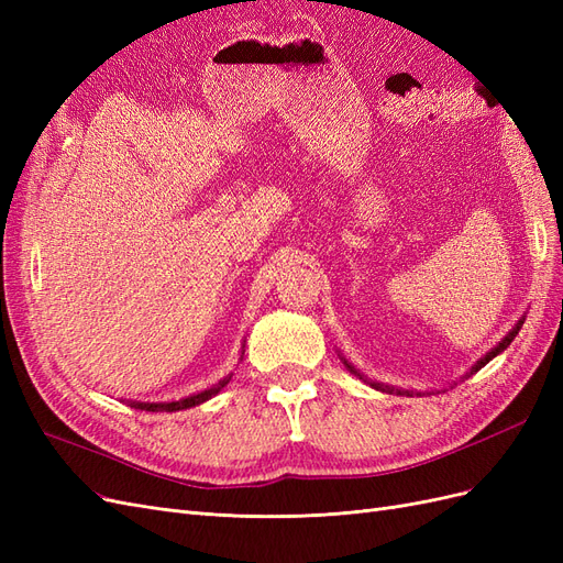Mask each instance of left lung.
Listing matches in <instances>:
<instances>
[{
	"mask_svg": "<svg viewBox=\"0 0 563 563\" xmlns=\"http://www.w3.org/2000/svg\"><path fill=\"white\" fill-rule=\"evenodd\" d=\"M521 323H523V321H519V323H517V327H515L512 331H509V333H507V335H505V338L500 340V343H498V347H493V350H490V352H488V354L484 356V360H482L479 364H476V366H474L472 371H479L482 366H486V364H488V362L493 360V356H498V354H500V352H503V350H505V347H507L509 343H512V340H515V335H517V333H519V329H521ZM345 366H347V368H350L352 373H356V371H354V368H352V366H350L347 362H345ZM356 376H360V373H356ZM360 378H362V376H360ZM371 385H373V387H376V389H389V387H383L380 383H371ZM389 391H391V389H389ZM399 395H401V391H399Z\"/></svg>",
	"mask_w": 563,
	"mask_h": 563,
	"instance_id": "1",
	"label": "left lung"
}]
</instances>
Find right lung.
<instances>
[{"instance_id": "obj_1", "label": "right lung", "mask_w": 563, "mask_h": 563, "mask_svg": "<svg viewBox=\"0 0 563 563\" xmlns=\"http://www.w3.org/2000/svg\"><path fill=\"white\" fill-rule=\"evenodd\" d=\"M230 383V378H225V380H220L218 385H213L211 389H203V391H199V395H192V397H187V399H180V401H168V404H143V401H133L131 406H135V408H141V411H183V408H190V406H199V404H203L207 399H211L213 395H218L220 389H223L225 385Z\"/></svg>"}]
</instances>
